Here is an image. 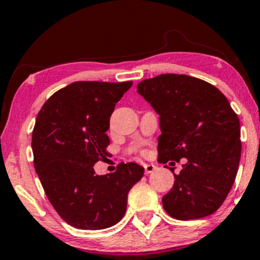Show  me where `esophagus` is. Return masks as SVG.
<instances>
[{"mask_svg": "<svg viewBox=\"0 0 260 260\" xmlns=\"http://www.w3.org/2000/svg\"><path fill=\"white\" fill-rule=\"evenodd\" d=\"M155 169H156V168H155V165H153V164H145V165H144L145 174H147V175L151 174V172H154Z\"/></svg>", "mask_w": 260, "mask_h": 260, "instance_id": "34e87169", "label": "esophagus"}]
</instances>
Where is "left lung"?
<instances>
[{
  "instance_id": "obj_1",
  "label": "left lung",
  "mask_w": 260,
  "mask_h": 260,
  "mask_svg": "<svg viewBox=\"0 0 260 260\" xmlns=\"http://www.w3.org/2000/svg\"><path fill=\"white\" fill-rule=\"evenodd\" d=\"M137 88L160 115L157 161L187 159L162 197L164 209L177 220L211 215L237 175L242 148L238 116L216 86L186 74H160Z\"/></svg>"
}]
</instances>
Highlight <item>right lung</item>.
I'll use <instances>...</instances> for the list:
<instances>
[{
  "label": "right lung",
  "mask_w": 260,
  "mask_h": 260,
  "mask_svg": "<svg viewBox=\"0 0 260 260\" xmlns=\"http://www.w3.org/2000/svg\"><path fill=\"white\" fill-rule=\"evenodd\" d=\"M133 82H74L51 95L38 113L31 136L34 168L47 199L66 222L80 230H103L117 223L127 197L144 175L134 162L95 175L106 150L116 103Z\"/></svg>",
  "instance_id": "obj_1"
}]
</instances>
